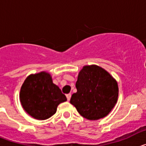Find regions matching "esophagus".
Instances as JSON below:
<instances>
[{
  "mask_svg": "<svg viewBox=\"0 0 146 146\" xmlns=\"http://www.w3.org/2000/svg\"><path fill=\"white\" fill-rule=\"evenodd\" d=\"M71 96H72V94H66V98H67V100H68V101H69V100H70Z\"/></svg>",
  "mask_w": 146,
  "mask_h": 146,
  "instance_id": "esophagus-1",
  "label": "esophagus"
}]
</instances>
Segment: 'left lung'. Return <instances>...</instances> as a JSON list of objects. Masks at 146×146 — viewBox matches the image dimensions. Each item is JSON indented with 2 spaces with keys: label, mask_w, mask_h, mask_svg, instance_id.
I'll return each instance as SVG.
<instances>
[{
  "label": "left lung",
  "mask_w": 146,
  "mask_h": 146,
  "mask_svg": "<svg viewBox=\"0 0 146 146\" xmlns=\"http://www.w3.org/2000/svg\"><path fill=\"white\" fill-rule=\"evenodd\" d=\"M77 91L72 94L70 103L85 118L91 121L107 116L118 100L116 80L102 67L85 66L76 82Z\"/></svg>",
  "instance_id": "left-lung-1"
}]
</instances>
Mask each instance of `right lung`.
I'll return each mask as SVG.
<instances>
[{
  "mask_svg": "<svg viewBox=\"0 0 146 146\" xmlns=\"http://www.w3.org/2000/svg\"><path fill=\"white\" fill-rule=\"evenodd\" d=\"M20 100L25 112L37 120H46L53 115L58 104L67 100L58 86L52 82L46 72L31 74L20 89Z\"/></svg>",
  "mask_w": 146,
  "mask_h": 146,
  "instance_id": "add662e5",
  "label": "right lung"
}]
</instances>
